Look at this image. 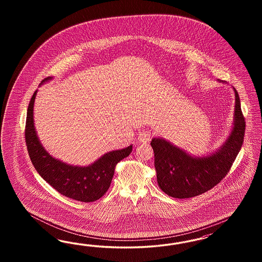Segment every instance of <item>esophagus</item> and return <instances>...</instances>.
Listing matches in <instances>:
<instances>
[{
  "mask_svg": "<svg viewBox=\"0 0 262 262\" xmlns=\"http://www.w3.org/2000/svg\"><path fill=\"white\" fill-rule=\"evenodd\" d=\"M151 134L150 130L144 129L140 135H138V141L140 143H147L151 140Z\"/></svg>",
  "mask_w": 262,
  "mask_h": 262,
  "instance_id": "esophagus-1",
  "label": "esophagus"
}]
</instances>
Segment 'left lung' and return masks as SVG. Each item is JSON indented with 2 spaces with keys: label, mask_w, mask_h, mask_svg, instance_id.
Wrapping results in <instances>:
<instances>
[{
  "label": "left lung",
  "mask_w": 262,
  "mask_h": 262,
  "mask_svg": "<svg viewBox=\"0 0 262 262\" xmlns=\"http://www.w3.org/2000/svg\"><path fill=\"white\" fill-rule=\"evenodd\" d=\"M234 93L233 128L222 147L212 155L193 158L163 138L151 139L158 183L168 196L177 199L198 196L214 187L230 172L244 141L246 125L235 89Z\"/></svg>",
  "instance_id": "left-lung-1"
}]
</instances>
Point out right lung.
Here are the masks:
<instances>
[{"label":"right lung","instance_id":"right-lung-1","mask_svg":"<svg viewBox=\"0 0 262 262\" xmlns=\"http://www.w3.org/2000/svg\"><path fill=\"white\" fill-rule=\"evenodd\" d=\"M51 77L41 81V84ZM35 91L28 106L25 138L30 159L37 173L58 193L68 198L90 203L105 194L111 186L115 167L132 152L133 146L103 155L91 165L73 166L53 158L43 148L33 123V104Z\"/></svg>","mask_w":262,"mask_h":262}]
</instances>
